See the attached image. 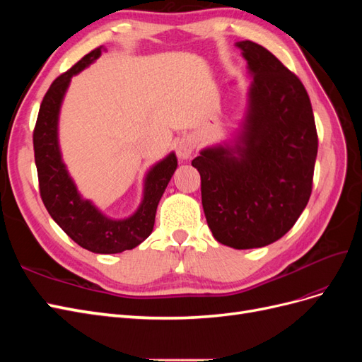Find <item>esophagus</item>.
Listing matches in <instances>:
<instances>
[{"label":"esophagus","mask_w":362,"mask_h":362,"mask_svg":"<svg viewBox=\"0 0 362 362\" xmlns=\"http://www.w3.org/2000/svg\"><path fill=\"white\" fill-rule=\"evenodd\" d=\"M194 149V141L190 137H182L180 139L178 145H177V154L181 160H189L193 154Z\"/></svg>","instance_id":"esophagus-1"}]
</instances>
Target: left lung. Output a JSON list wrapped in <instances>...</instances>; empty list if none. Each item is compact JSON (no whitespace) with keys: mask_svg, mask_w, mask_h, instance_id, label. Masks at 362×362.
I'll return each mask as SVG.
<instances>
[{"mask_svg":"<svg viewBox=\"0 0 362 362\" xmlns=\"http://www.w3.org/2000/svg\"><path fill=\"white\" fill-rule=\"evenodd\" d=\"M252 83L245 117L233 140L201 149L202 206L218 243L267 246L298 221L313 189L317 131L300 80L270 51L237 42Z\"/></svg>","mask_w":362,"mask_h":362,"instance_id":"8db88e82","label":"left lung"}]
</instances>
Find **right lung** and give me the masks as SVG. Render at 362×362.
I'll return each mask as SVG.
<instances>
[{
	"label": "right lung",
	"instance_id": "add662e5",
	"mask_svg": "<svg viewBox=\"0 0 362 362\" xmlns=\"http://www.w3.org/2000/svg\"><path fill=\"white\" fill-rule=\"evenodd\" d=\"M104 47L93 49L54 80L43 96L33 133L35 161L42 201L49 216L76 245L95 254H119L134 249L154 229L157 206L173 172L178 168L175 152L152 166L144 180V198L125 218L105 216L90 199H84L63 163L59 144V116L71 78L100 59Z\"/></svg>",
	"mask_w": 362,
	"mask_h": 362
}]
</instances>
